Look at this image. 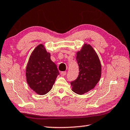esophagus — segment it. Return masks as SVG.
Here are the masks:
<instances>
[{
  "label": "esophagus",
  "instance_id": "34e87169",
  "mask_svg": "<svg viewBox=\"0 0 130 130\" xmlns=\"http://www.w3.org/2000/svg\"><path fill=\"white\" fill-rule=\"evenodd\" d=\"M61 75L62 76H65L66 74H67V71H62V72L60 73Z\"/></svg>",
  "mask_w": 130,
  "mask_h": 130
}]
</instances>
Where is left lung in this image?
I'll list each match as a JSON object with an SVG mask.
<instances>
[{
    "label": "left lung",
    "mask_w": 130,
    "mask_h": 130,
    "mask_svg": "<svg viewBox=\"0 0 130 130\" xmlns=\"http://www.w3.org/2000/svg\"><path fill=\"white\" fill-rule=\"evenodd\" d=\"M76 60L79 75L70 83L73 92L82 95L93 89L98 83L101 76V64L95 51L87 44L77 52Z\"/></svg>",
    "instance_id": "obj_1"
}]
</instances>
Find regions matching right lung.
<instances>
[{"instance_id":"add662e5","label":"right lung","mask_w":130,"mask_h":130,"mask_svg":"<svg viewBox=\"0 0 130 130\" xmlns=\"http://www.w3.org/2000/svg\"><path fill=\"white\" fill-rule=\"evenodd\" d=\"M59 72L50 59V54L40 44L32 52L26 68V78L29 87L40 95L50 90Z\"/></svg>"}]
</instances>
